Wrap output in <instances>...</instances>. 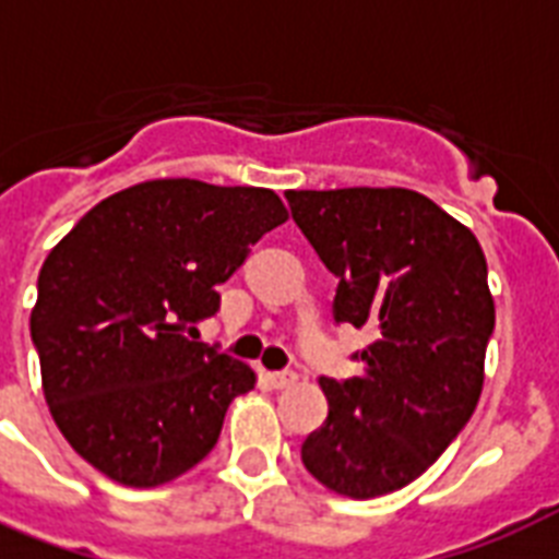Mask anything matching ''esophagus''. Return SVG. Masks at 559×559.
<instances>
[{
    "label": "esophagus",
    "instance_id": "obj_1",
    "mask_svg": "<svg viewBox=\"0 0 559 559\" xmlns=\"http://www.w3.org/2000/svg\"><path fill=\"white\" fill-rule=\"evenodd\" d=\"M270 382H272V389H289V385H296L298 377L293 371H275L270 373Z\"/></svg>",
    "mask_w": 559,
    "mask_h": 559
}]
</instances>
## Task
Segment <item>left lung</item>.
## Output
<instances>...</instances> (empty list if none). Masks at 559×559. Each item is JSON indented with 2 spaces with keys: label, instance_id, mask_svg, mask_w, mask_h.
<instances>
[{
  "label": "left lung",
  "instance_id": "1",
  "mask_svg": "<svg viewBox=\"0 0 559 559\" xmlns=\"http://www.w3.org/2000/svg\"><path fill=\"white\" fill-rule=\"evenodd\" d=\"M298 228L340 278L336 322L371 328L362 373L319 380L328 420L307 473L348 499L394 493L432 467L476 412L496 324L476 235L408 188L287 191Z\"/></svg>",
  "mask_w": 559,
  "mask_h": 559
}]
</instances>
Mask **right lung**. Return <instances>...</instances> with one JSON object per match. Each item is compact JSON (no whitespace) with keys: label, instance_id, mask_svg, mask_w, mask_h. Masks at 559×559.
<instances>
[{"label":"right lung","instance_id":"right-lung-1","mask_svg":"<svg viewBox=\"0 0 559 559\" xmlns=\"http://www.w3.org/2000/svg\"><path fill=\"white\" fill-rule=\"evenodd\" d=\"M287 217L270 188L151 179L100 200L48 252L31 340L48 412L83 461L159 487L214 450L228 403L258 377L193 342V324Z\"/></svg>","mask_w":559,"mask_h":559}]
</instances>
